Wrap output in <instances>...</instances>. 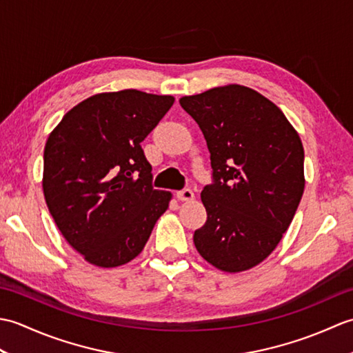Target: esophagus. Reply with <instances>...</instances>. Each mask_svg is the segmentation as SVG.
<instances>
[{
	"mask_svg": "<svg viewBox=\"0 0 353 353\" xmlns=\"http://www.w3.org/2000/svg\"><path fill=\"white\" fill-rule=\"evenodd\" d=\"M176 196L179 200H182V201H191V200H194V191L190 188H183L181 191H177Z\"/></svg>",
	"mask_w": 353,
	"mask_h": 353,
	"instance_id": "obj_1",
	"label": "esophagus"
}]
</instances>
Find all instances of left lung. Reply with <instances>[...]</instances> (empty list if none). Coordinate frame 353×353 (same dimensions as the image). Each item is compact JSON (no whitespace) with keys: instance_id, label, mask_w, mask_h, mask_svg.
Listing matches in <instances>:
<instances>
[{"instance_id":"left-lung-1","label":"left lung","mask_w":353,"mask_h":353,"mask_svg":"<svg viewBox=\"0 0 353 353\" xmlns=\"http://www.w3.org/2000/svg\"><path fill=\"white\" fill-rule=\"evenodd\" d=\"M179 103L211 153L212 183L201 191L208 220L194 232V244L221 272H244L276 249L301 203L302 141L274 103L241 85Z\"/></svg>"}]
</instances>
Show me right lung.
<instances>
[{
	"label": "right lung",
	"mask_w": 353,
	"mask_h": 353,
	"mask_svg": "<svg viewBox=\"0 0 353 353\" xmlns=\"http://www.w3.org/2000/svg\"><path fill=\"white\" fill-rule=\"evenodd\" d=\"M174 103L124 89L66 112L43 150L42 188L63 238L89 264L124 265L144 249L170 191L154 190L141 142Z\"/></svg>",
	"instance_id": "add662e5"
}]
</instances>
